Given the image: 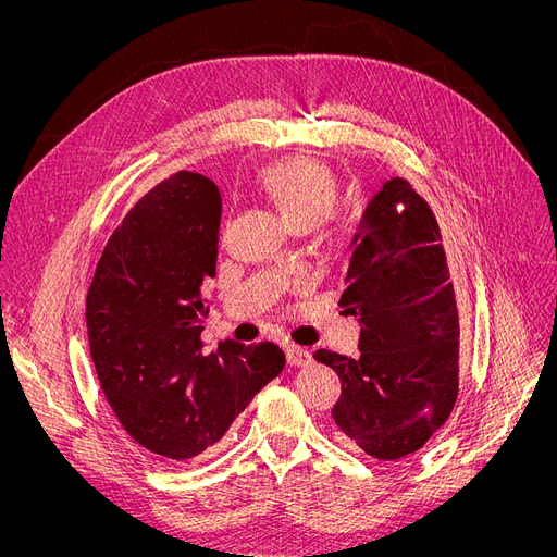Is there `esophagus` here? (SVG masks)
Returning a JSON list of instances; mask_svg holds the SVG:
<instances>
[{"label":"esophagus","mask_w":557,"mask_h":557,"mask_svg":"<svg viewBox=\"0 0 557 557\" xmlns=\"http://www.w3.org/2000/svg\"><path fill=\"white\" fill-rule=\"evenodd\" d=\"M286 361L288 366L294 368H305V366H311L313 357L307 347H300V345H288L286 347Z\"/></svg>","instance_id":"34e87169"}]
</instances>
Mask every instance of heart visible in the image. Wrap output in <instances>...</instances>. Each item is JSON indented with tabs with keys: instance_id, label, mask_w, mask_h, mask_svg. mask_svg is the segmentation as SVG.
<instances>
[{
	"instance_id": "heart-1",
	"label": "heart",
	"mask_w": 557,
	"mask_h": 557,
	"mask_svg": "<svg viewBox=\"0 0 557 557\" xmlns=\"http://www.w3.org/2000/svg\"><path fill=\"white\" fill-rule=\"evenodd\" d=\"M259 185L296 230L323 221L338 198L334 171L313 158H284L259 173Z\"/></svg>"
}]
</instances>
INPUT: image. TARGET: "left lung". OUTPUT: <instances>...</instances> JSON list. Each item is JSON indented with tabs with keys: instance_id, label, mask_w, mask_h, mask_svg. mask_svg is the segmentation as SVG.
Instances as JSON below:
<instances>
[{
	"instance_id": "8db88e82",
	"label": "left lung",
	"mask_w": 557,
	"mask_h": 557,
	"mask_svg": "<svg viewBox=\"0 0 557 557\" xmlns=\"http://www.w3.org/2000/svg\"><path fill=\"white\" fill-rule=\"evenodd\" d=\"M349 250L338 305L359 320L361 355L318 349L313 359L341 379V441L397 460L422 449L456 404V280L431 208L401 178L368 202Z\"/></svg>"
}]
</instances>
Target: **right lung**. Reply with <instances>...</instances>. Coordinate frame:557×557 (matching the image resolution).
I'll list each match as a JSON object with an SVG mask.
<instances>
[{"label":"right lung","mask_w":557,"mask_h":557,"mask_svg":"<svg viewBox=\"0 0 557 557\" xmlns=\"http://www.w3.org/2000/svg\"><path fill=\"white\" fill-rule=\"evenodd\" d=\"M221 194L178 171L112 232L85 298L90 357L116 420L164 460L214 447L284 368L275 343L205 352L202 290L216 275Z\"/></svg>","instance_id":"obj_1"}]
</instances>
